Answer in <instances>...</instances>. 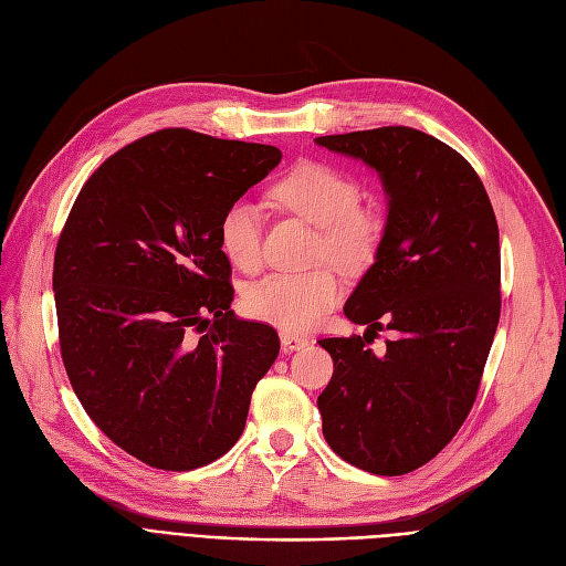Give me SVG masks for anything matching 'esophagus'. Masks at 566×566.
<instances>
[{"label":"esophagus","mask_w":566,"mask_h":566,"mask_svg":"<svg viewBox=\"0 0 566 566\" xmlns=\"http://www.w3.org/2000/svg\"><path fill=\"white\" fill-rule=\"evenodd\" d=\"M280 340H282V350L284 353H294V350H301L307 345V338L305 336H298V334H289V332H282L280 334Z\"/></svg>","instance_id":"obj_1"}]
</instances>
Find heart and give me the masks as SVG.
I'll use <instances>...</instances> for the list:
<instances>
[{
    "instance_id": "obj_1",
    "label": "heart",
    "mask_w": 566,
    "mask_h": 566,
    "mask_svg": "<svg viewBox=\"0 0 566 566\" xmlns=\"http://www.w3.org/2000/svg\"><path fill=\"white\" fill-rule=\"evenodd\" d=\"M275 205L317 228L315 261H332L345 272L369 268L386 234V218L361 205L357 178L329 161H301L270 190ZM218 244L240 270H256L263 259L259 213L232 202L218 221ZM343 298V282L332 268L272 272L244 294L251 317L282 332H307Z\"/></svg>"
}]
</instances>
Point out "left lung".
<instances>
[{
    "label": "left lung",
    "mask_w": 566,
    "mask_h": 566,
    "mask_svg": "<svg viewBox=\"0 0 566 566\" xmlns=\"http://www.w3.org/2000/svg\"><path fill=\"white\" fill-rule=\"evenodd\" d=\"M374 167L390 197L376 263L345 303L364 336L317 343L334 376L317 397L324 440L374 475H407L459 432L501 317L494 207L470 161L411 126L319 136ZM396 338L374 356L378 331Z\"/></svg>",
    "instance_id": "obj_1"
}]
</instances>
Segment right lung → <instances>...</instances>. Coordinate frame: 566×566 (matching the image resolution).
Segmentation results:
<instances>
[{
  "label": "right lung",
  "mask_w": 566,
  "mask_h": 566,
  "mask_svg": "<svg viewBox=\"0 0 566 566\" xmlns=\"http://www.w3.org/2000/svg\"><path fill=\"white\" fill-rule=\"evenodd\" d=\"M280 159L161 129L107 157L70 209L53 256L61 357L91 421L145 465L221 459L277 359V332L230 307L218 221Z\"/></svg>",
  "instance_id": "1"
}]
</instances>
